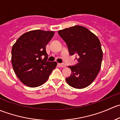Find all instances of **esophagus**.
<instances>
[{
  "mask_svg": "<svg viewBox=\"0 0 120 120\" xmlns=\"http://www.w3.org/2000/svg\"><path fill=\"white\" fill-rule=\"evenodd\" d=\"M59 66H60L61 67H66V65H65L64 63H60L59 64Z\"/></svg>",
  "mask_w": 120,
  "mask_h": 120,
  "instance_id": "34e87169",
  "label": "esophagus"
}]
</instances>
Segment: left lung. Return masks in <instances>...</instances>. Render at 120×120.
Wrapping results in <instances>:
<instances>
[{
  "label": "left lung",
  "mask_w": 120,
  "mask_h": 120,
  "mask_svg": "<svg viewBox=\"0 0 120 120\" xmlns=\"http://www.w3.org/2000/svg\"><path fill=\"white\" fill-rule=\"evenodd\" d=\"M58 34L67 44L69 54L77 57V64L68 66L71 74L66 78V82L77 89L88 86L101 67L103 52L100 41L89 30L79 25L60 30Z\"/></svg>",
  "instance_id": "obj_1"
}]
</instances>
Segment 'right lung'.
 <instances>
[{
	"instance_id": "add662e5",
	"label": "right lung",
	"mask_w": 120,
	"mask_h": 120,
	"mask_svg": "<svg viewBox=\"0 0 120 120\" xmlns=\"http://www.w3.org/2000/svg\"><path fill=\"white\" fill-rule=\"evenodd\" d=\"M54 34L53 31H29L22 35L13 45L11 49L13 70L25 85L31 88L42 85L56 67V61H47L48 55L46 51V46Z\"/></svg>"
}]
</instances>
